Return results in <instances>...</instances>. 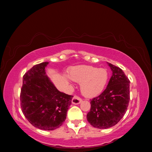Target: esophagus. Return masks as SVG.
<instances>
[{
	"instance_id": "34e87169",
	"label": "esophagus",
	"mask_w": 152,
	"mask_h": 152,
	"mask_svg": "<svg viewBox=\"0 0 152 152\" xmlns=\"http://www.w3.org/2000/svg\"><path fill=\"white\" fill-rule=\"evenodd\" d=\"M82 102V99L78 96H74L72 99V102L74 104H78Z\"/></svg>"
}]
</instances>
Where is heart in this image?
Returning a JSON list of instances; mask_svg holds the SVG:
<instances>
[{"label": "heart", "instance_id": "b5f03b06", "mask_svg": "<svg viewBox=\"0 0 152 152\" xmlns=\"http://www.w3.org/2000/svg\"><path fill=\"white\" fill-rule=\"evenodd\" d=\"M68 75L65 76L66 79H71L80 83L82 94L88 98L101 94L109 80V74L106 69L86 65L72 67L68 70Z\"/></svg>", "mask_w": 152, "mask_h": 152}]
</instances>
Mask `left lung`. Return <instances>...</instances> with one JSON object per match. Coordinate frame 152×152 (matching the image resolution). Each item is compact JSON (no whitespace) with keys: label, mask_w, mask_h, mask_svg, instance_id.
<instances>
[{"label":"left lung","mask_w":152,"mask_h":152,"mask_svg":"<svg viewBox=\"0 0 152 152\" xmlns=\"http://www.w3.org/2000/svg\"><path fill=\"white\" fill-rule=\"evenodd\" d=\"M112 76L106 89L91 100L87 120L94 127L107 129L117 124L127 111L130 99L129 80L120 68L107 63Z\"/></svg>","instance_id":"8db88e82"}]
</instances>
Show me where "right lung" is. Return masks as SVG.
<instances>
[{
  "instance_id": "obj_1",
  "label": "right lung",
  "mask_w": 152,
  "mask_h": 152,
  "mask_svg": "<svg viewBox=\"0 0 152 152\" xmlns=\"http://www.w3.org/2000/svg\"><path fill=\"white\" fill-rule=\"evenodd\" d=\"M49 62L35 65L25 74L20 90V107L33 126L54 130L65 121L73 96L59 91L45 72Z\"/></svg>"
}]
</instances>
